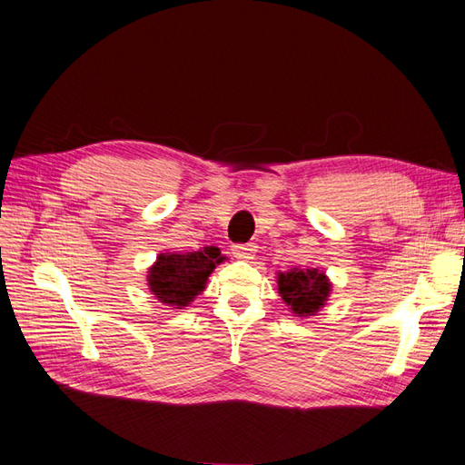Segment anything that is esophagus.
Here are the masks:
<instances>
[{
  "label": "esophagus",
  "mask_w": 465,
  "mask_h": 465,
  "mask_svg": "<svg viewBox=\"0 0 465 465\" xmlns=\"http://www.w3.org/2000/svg\"><path fill=\"white\" fill-rule=\"evenodd\" d=\"M254 250H256L254 244H234L232 256L236 260H252V256H254Z\"/></svg>",
  "instance_id": "34e87169"
}]
</instances>
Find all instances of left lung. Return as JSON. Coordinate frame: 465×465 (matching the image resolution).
<instances>
[{"instance_id": "8db88e82", "label": "left lung", "mask_w": 465, "mask_h": 465, "mask_svg": "<svg viewBox=\"0 0 465 465\" xmlns=\"http://www.w3.org/2000/svg\"><path fill=\"white\" fill-rule=\"evenodd\" d=\"M277 287L283 302L294 316H314L326 304L331 283L318 270H294L277 275Z\"/></svg>"}]
</instances>
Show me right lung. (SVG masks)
<instances>
[{
    "instance_id": "right-lung-1",
    "label": "right lung",
    "mask_w": 465,
    "mask_h": 465,
    "mask_svg": "<svg viewBox=\"0 0 465 465\" xmlns=\"http://www.w3.org/2000/svg\"><path fill=\"white\" fill-rule=\"evenodd\" d=\"M221 262V250L215 246L188 254H159L147 275L149 289L166 306H188L205 289L207 277Z\"/></svg>"
}]
</instances>
